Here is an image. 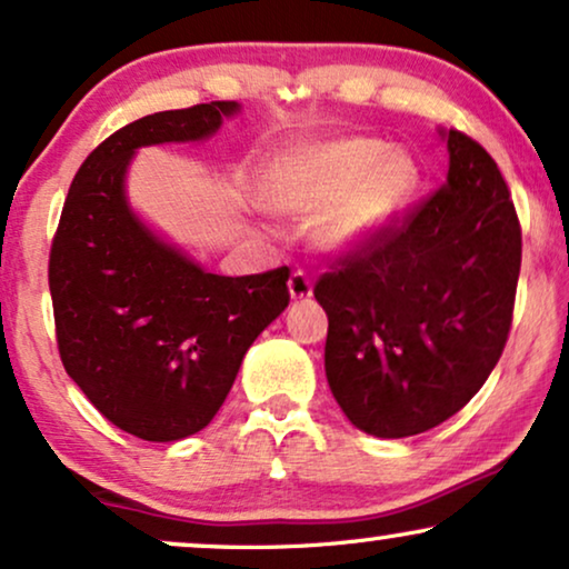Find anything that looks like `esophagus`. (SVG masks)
I'll return each instance as SVG.
<instances>
[{
  "label": "esophagus",
  "instance_id": "1",
  "mask_svg": "<svg viewBox=\"0 0 569 569\" xmlns=\"http://www.w3.org/2000/svg\"><path fill=\"white\" fill-rule=\"evenodd\" d=\"M289 291L293 299H309L312 297V280L305 270H293L289 278Z\"/></svg>",
  "mask_w": 569,
  "mask_h": 569
}]
</instances>
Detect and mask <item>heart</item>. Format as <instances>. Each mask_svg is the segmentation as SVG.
I'll list each match as a JSON object with an SVG mask.
<instances>
[{
  "label": "heart",
  "mask_w": 569,
  "mask_h": 569,
  "mask_svg": "<svg viewBox=\"0 0 569 569\" xmlns=\"http://www.w3.org/2000/svg\"><path fill=\"white\" fill-rule=\"evenodd\" d=\"M417 191V168L376 139H338L299 149L278 164L272 199L291 212H326L328 247H368L399 218Z\"/></svg>",
  "instance_id": "1"
}]
</instances>
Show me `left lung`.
<instances>
[{
  "instance_id": "8db88e82",
  "label": "left lung",
  "mask_w": 569,
  "mask_h": 569,
  "mask_svg": "<svg viewBox=\"0 0 569 569\" xmlns=\"http://www.w3.org/2000/svg\"><path fill=\"white\" fill-rule=\"evenodd\" d=\"M449 176L315 283L338 407L380 438L426 433L491 376L512 328L522 228L493 157L451 128Z\"/></svg>"
}]
</instances>
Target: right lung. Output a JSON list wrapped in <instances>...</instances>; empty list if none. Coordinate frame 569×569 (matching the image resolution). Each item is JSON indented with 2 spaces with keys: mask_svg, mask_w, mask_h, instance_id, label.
<instances>
[{
  "mask_svg": "<svg viewBox=\"0 0 569 569\" xmlns=\"http://www.w3.org/2000/svg\"><path fill=\"white\" fill-rule=\"evenodd\" d=\"M236 102L154 112L114 131L70 183L49 249L60 359L112 426L143 441L199 433L254 338L289 307L291 270L214 276L149 233L123 176L139 147L197 141Z\"/></svg>",
  "mask_w": 569,
  "mask_h": 569,
  "instance_id": "add662e5",
  "label": "right lung"
}]
</instances>
